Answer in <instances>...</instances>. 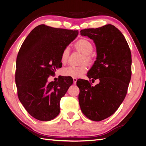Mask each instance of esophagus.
Segmentation results:
<instances>
[{
	"label": "esophagus",
	"mask_w": 146,
	"mask_h": 146,
	"mask_svg": "<svg viewBox=\"0 0 146 146\" xmlns=\"http://www.w3.org/2000/svg\"><path fill=\"white\" fill-rule=\"evenodd\" d=\"M73 83L74 84H76V81H77V79L76 78H73Z\"/></svg>",
	"instance_id": "34e87169"
}]
</instances>
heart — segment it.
<instances>
[{
    "label": "heart",
    "mask_w": 146,
    "mask_h": 146,
    "mask_svg": "<svg viewBox=\"0 0 146 146\" xmlns=\"http://www.w3.org/2000/svg\"><path fill=\"white\" fill-rule=\"evenodd\" d=\"M75 48L83 54V56L81 60V63H86L91 64L93 62V56L91 53L93 51V46L89 40L84 38H81L78 40L74 44ZM70 56V48L68 46H66L63 48L61 54L60 61L63 64H65L68 60ZM87 71L86 65L80 66H70L65 68L62 70L63 76L78 78L83 74L85 73Z\"/></svg>",
    "instance_id": "obj_1"
}]
</instances>
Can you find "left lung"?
Masks as SVG:
<instances>
[{"label": "left lung", "instance_id": "1", "mask_svg": "<svg viewBox=\"0 0 146 146\" xmlns=\"http://www.w3.org/2000/svg\"><path fill=\"white\" fill-rule=\"evenodd\" d=\"M80 33L96 45V60L87 76L100 83L92 86L88 80L77 81L80 106L88 119L100 121L113 114L126 96L132 74L131 50L123 33L111 24Z\"/></svg>", "mask_w": 146, "mask_h": 146}]
</instances>
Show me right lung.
Masks as SVG:
<instances>
[{"mask_svg": "<svg viewBox=\"0 0 146 146\" xmlns=\"http://www.w3.org/2000/svg\"><path fill=\"white\" fill-rule=\"evenodd\" d=\"M78 31L40 25L23 42L16 61L15 83L19 99L35 119L48 121L60 113V103L73 84L72 77L59 76L48 83L61 68V54Z\"/></svg>", "mask_w": 146, "mask_h": 146, "instance_id": "obj_1", "label": "right lung"}]
</instances>
